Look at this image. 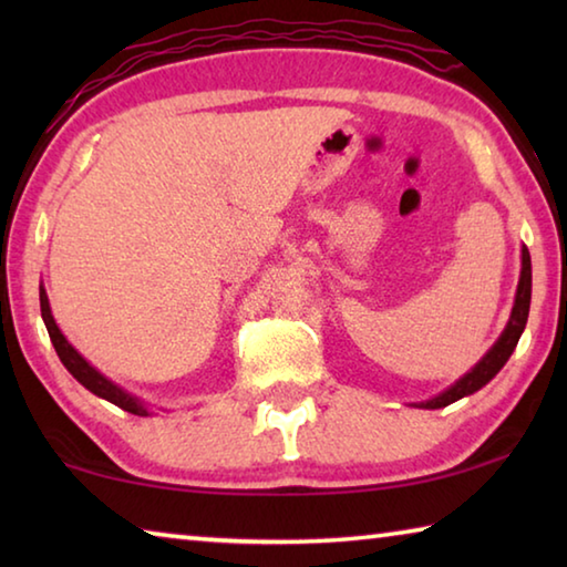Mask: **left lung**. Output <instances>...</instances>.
I'll return each instance as SVG.
<instances>
[{
	"instance_id": "8db88e82",
	"label": "left lung",
	"mask_w": 567,
	"mask_h": 567,
	"mask_svg": "<svg viewBox=\"0 0 567 567\" xmlns=\"http://www.w3.org/2000/svg\"><path fill=\"white\" fill-rule=\"evenodd\" d=\"M530 292H533L530 252H527V247L523 245V249H520V280H517L513 312H511V320H507V324H505L503 334L495 340L493 348L483 354V360H480L473 370L465 372V375L460 380H455V385H450L447 390H443L435 398L415 402V408L437 410V408L450 405V402H455L460 398L473 395V392H477L480 388H485L487 382H491L497 375V372L503 370V364L511 360L515 344H517V340H520V334L525 330V322H527V312H530Z\"/></svg>"
}]
</instances>
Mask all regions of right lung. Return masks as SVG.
Masks as SVG:
<instances>
[{
    "label": "right lung",
    "mask_w": 567,
    "mask_h": 567,
    "mask_svg": "<svg viewBox=\"0 0 567 567\" xmlns=\"http://www.w3.org/2000/svg\"><path fill=\"white\" fill-rule=\"evenodd\" d=\"M40 307H42V320L47 324V332H50V340L54 344V350H56V354H60L64 368L72 372V378L80 382V385L87 388L90 392H94L97 398L112 402V405L127 410V412H132V415L147 417L150 408H147L145 400H140L137 395H132V392L120 388L117 382L104 378L97 368H92V364L72 348L70 340L64 338L60 328H56L52 307H50V297H47L44 285H40Z\"/></svg>",
    "instance_id": "obj_1"
}]
</instances>
